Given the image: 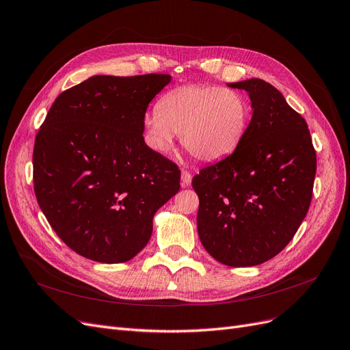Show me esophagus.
<instances>
[{
	"instance_id": "esophagus-1",
	"label": "esophagus",
	"mask_w": 350,
	"mask_h": 350,
	"mask_svg": "<svg viewBox=\"0 0 350 350\" xmlns=\"http://www.w3.org/2000/svg\"><path fill=\"white\" fill-rule=\"evenodd\" d=\"M191 180H192V175L191 172H188L187 170H183V174H180V183H183V187H188L191 185Z\"/></svg>"
}]
</instances>
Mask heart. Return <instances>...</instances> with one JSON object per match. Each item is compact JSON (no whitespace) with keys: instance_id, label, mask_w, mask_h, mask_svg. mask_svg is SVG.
Listing matches in <instances>:
<instances>
[{"instance_id":"1","label":"heart","mask_w":350,"mask_h":350,"mask_svg":"<svg viewBox=\"0 0 350 350\" xmlns=\"http://www.w3.org/2000/svg\"><path fill=\"white\" fill-rule=\"evenodd\" d=\"M250 120V105L237 90L209 85H185L165 93L155 111L144 118L149 148L167 153L178 133L192 155L217 162L239 148Z\"/></svg>"}]
</instances>
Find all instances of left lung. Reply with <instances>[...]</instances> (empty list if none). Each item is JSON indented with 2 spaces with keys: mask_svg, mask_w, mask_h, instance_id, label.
<instances>
[{
  "mask_svg": "<svg viewBox=\"0 0 350 350\" xmlns=\"http://www.w3.org/2000/svg\"><path fill=\"white\" fill-rule=\"evenodd\" d=\"M245 90L253 118L230 157L192 179L204 248L230 267L275 257L291 241L312 202L316 150L306 120L261 79L230 83Z\"/></svg>",
  "mask_w": 350,
  "mask_h": 350,
  "instance_id": "left-lung-1",
  "label": "left lung"
}]
</instances>
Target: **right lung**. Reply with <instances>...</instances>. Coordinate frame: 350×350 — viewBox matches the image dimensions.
Instances as JSON below:
<instances>
[{"label": "right lung", "mask_w": 350, "mask_h": 350, "mask_svg": "<svg viewBox=\"0 0 350 350\" xmlns=\"http://www.w3.org/2000/svg\"><path fill=\"white\" fill-rule=\"evenodd\" d=\"M170 75L93 76L59 94L37 132L33 183L51 228L77 254L124 262L179 191L176 163L144 141L148 105Z\"/></svg>", "instance_id": "1"}]
</instances>
